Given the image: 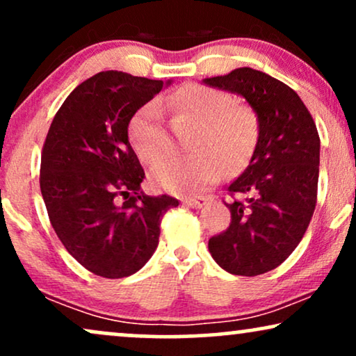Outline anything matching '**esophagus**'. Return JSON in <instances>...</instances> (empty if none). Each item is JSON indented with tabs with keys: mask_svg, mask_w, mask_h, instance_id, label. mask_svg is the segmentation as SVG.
Listing matches in <instances>:
<instances>
[{
	"mask_svg": "<svg viewBox=\"0 0 356 356\" xmlns=\"http://www.w3.org/2000/svg\"><path fill=\"white\" fill-rule=\"evenodd\" d=\"M182 204L191 207V209H199V207H204L207 204V199H204V197H199V199H192V197H187V199L182 200Z\"/></svg>",
	"mask_w": 356,
	"mask_h": 356,
	"instance_id": "esophagus-1",
	"label": "esophagus"
}]
</instances>
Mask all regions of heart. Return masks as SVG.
I'll list each match as a JSON object with an SVG mask.
<instances>
[{
	"instance_id": "b5f03b06",
	"label": "heart",
	"mask_w": 356,
	"mask_h": 356,
	"mask_svg": "<svg viewBox=\"0 0 356 356\" xmlns=\"http://www.w3.org/2000/svg\"><path fill=\"white\" fill-rule=\"evenodd\" d=\"M175 115L197 121L191 138L193 152L170 156L152 169L151 179L170 193H197L222 175L236 172L250 161L259 136L254 110L236 103L230 93L200 83H187L161 100ZM157 102L141 106L129 121V141L136 154L154 164L169 149V136Z\"/></svg>"
}]
</instances>
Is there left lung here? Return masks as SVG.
Wrapping results in <instances>:
<instances>
[{
	"instance_id": "1",
	"label": "left lung",
	"mask_w": 356,
	"mask_h": 356,
	"mask_svg": "<svg viewBox=\"0 0 356 356\" xmlns=\"http://www.w3.org/2000/svg\"><path fill=\"white\" fill-rule=\"evenodd\" d=\"M204 83L241 95L259 121L248 168L228 186L230 227L209 240L220 268L258 276L284 263L307 230L317 204L321 138L298 93L264 72L241 67Z\"/></svg>"
}]
</instances>
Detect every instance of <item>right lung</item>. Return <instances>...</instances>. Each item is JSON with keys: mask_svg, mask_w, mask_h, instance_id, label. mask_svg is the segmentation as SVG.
Listing matches in <instances>:
<instances>
[{"mask_svg": "<svg viewBox=\"0 0 356 356\" xmlns=\"http://www.w3.org/2000/svg\"><path fill=\"white\" fill-rule=\"evenodd\" d=\"M163 87V80L100 72L67 97L49 128L39 179L49 220L97 276L139 271L157 248L164 213L179 205L141 191L145 170L128 139L134 113Z\"/></svg>", "mask_w": 356, "mask_h": 356, "instance_id": "add662e5", "label": "right lung"}]
</instances>
